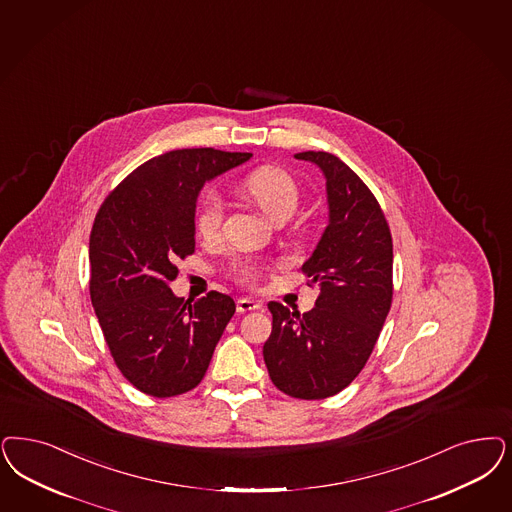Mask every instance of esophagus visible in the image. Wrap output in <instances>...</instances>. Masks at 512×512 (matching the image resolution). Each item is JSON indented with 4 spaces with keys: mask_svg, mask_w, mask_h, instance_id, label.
<instances>
[{
    "mask_svg": "<svg viewBox=\"0 0 512 512\" xmlns=\"http://www.w3.org/2000/svg\"><path fill=\"white\" fill-rule=\"evenodd\" d=\"M261 302L259 300L253 299H238L236 302V310L240 312V314H246V312H253V310H261Z\"/></svg>",
    "mask_w": 512,
    "mask_h": 512,
    "instance_id": "34e87169",
    "label": "esophagus"
}]
</instances>
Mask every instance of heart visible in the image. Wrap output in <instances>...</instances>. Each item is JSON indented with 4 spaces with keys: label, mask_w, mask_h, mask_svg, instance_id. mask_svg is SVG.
Returning <instances> with one entry per match:
<instances>
[{
    "label": "heart",
    "mask_w": 512,
    "mask_h": 512,
    "mask_svg": "<svg viewBox=\"0 0 512 512\" xmlns=\"http://www.w3.org/2000/svg\"><path fill=\"white\" fill-rule=\"evenodd\" d=\"M242 191L247 198L265 213L274 223H283L297 212L300 202L299 185L295 179L276 166H263L253 170L242 181ZM225 223V206L217 194H208L198 204L194 215V229L202 242L215 244L223 236ZM266 270V265L255 259H238L230 265V274L236 282H257Z\"/></svg>",
    "instance_id": "obj_1"
}]
</instances>
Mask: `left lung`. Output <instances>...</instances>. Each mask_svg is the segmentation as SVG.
I'll return each mask as SVG.
<instances>
[{
	"instance_id": "left-lung-1",
	"label": "left lung",
	"mask_w": 512,
	"mask_h": 512,
	"mask_svg": "<svg viewBox=\"0 0 512 512\" xmlns=\"http://www.w3.org/2000/svg\"><path fill=\"white\" fill-rule=\"evenodd\" d=\"M295 157L318 164L327 179L329 225L302 265L319 295L304 314L268 302L263 355L276 388L316 401L348 388L371 357L393 299V242L376 196L348 164L325 151Z\"/></svg>"
}]
</instances>
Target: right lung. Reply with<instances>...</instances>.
Returning <instances> with one entry per match:
<instances>
[{
    "label": "right lung",
    "instance_id": "add662e5",
    "mask_svg": "<svg viewBox=\"0 0 512 512\" xmlns=\"http://www.w3.org/2000/svg\"><path fill=\"white\" fill-rule=\"evenodd\" d=\"M251 153L177 149L143 162L107 194L90 230V300L124 378L151 397L196 388L227 323L229 295L179 299L168 283L194 253L202 185Z\"/></svg>",
    "mask_w": 512,
    "mask_h": 512
}]
</instances>
